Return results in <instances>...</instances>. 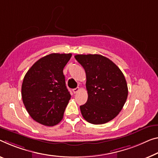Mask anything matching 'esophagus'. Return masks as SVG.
<instances>
[{
  "label": "esophagus",
  "instance_id": "34e87169",
  "mask_svg": "<svg viewBox=\"0 0 158 158\" xmlns=\"http://www.w3.org/2000/svg\"><path fill=\"white\" fill-rule=\"evenodd\" d=\"M80 89H80V87H76V88H75V89H73V93L76 94V93H77V92L80 91Z\"/></svg>",
  "mask_w": 158,
  "mask_h": 158
}]
</instances>
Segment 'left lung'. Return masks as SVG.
<instances>
[{
  "label": "left lung",
  "instance_id": "left-lung-1",
  "mask_svg": "<svg viewBox=\"0 0 158 158\" xmlns=\"http://www.w3.org/2000/svg\"><path fill=\"white\" fill-rule=\"evenodd\" d=\"M84 68L88 98L80 106L83 118L93 124H102L117 116L127 101L128 87L117 65L99 54H77Z\"/></svg>",
  "mask_w": 158,
  "mask_h": 158
}]
</instances>
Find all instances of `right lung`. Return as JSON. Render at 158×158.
I'll use <instances>...</instances> for the list:
<instances>
[{
	"mask_svg": "<svg viewBox=\"0 0 158 158\" xmlns=\"http://www.w3.org/2000/svg\"><path fill=\"white\" fill-rule=\"evenodd\" d=\"M71 54H51L32 65L22 85V98L29 114L41 124L52 127L62 120L71 94L64 69Z\"/></svg>",
	"mask_w": 158,
	"mask_h": 158,
	"instance_id": "1",
	"label": "right lung"
}]
</instances>
